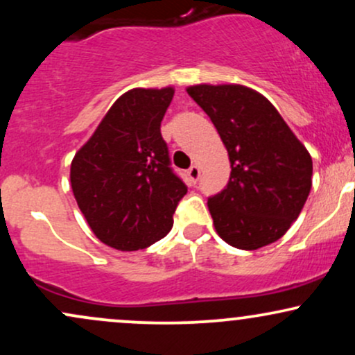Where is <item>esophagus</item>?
Here are the masks:
<instances>
[{
  "label": "esophagus",
  "instance_id": "obj_1",
  "mask_svg": "<svg viewBox=\"0 0 355 355\" xmlns=\"http://www.w3.org/2000/svg\"><path fill=\"white\" fill-rule=\"evenodd\" d=\"M189 178L191 183H197L198 178H200V168H198L197 165H191L190 170H189Z\"/></svg>",
  "mask_w": 355,
  "mask_h": 355
}]
</instances>
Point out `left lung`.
<instances>
[{
  "label": "left lung",
  "mask_w": 355,
  "mask_h": 355,
  "mask_svg": "<svg viewBox=\"0 0 355 355\" xmlns=\"http://www.w3.org/2000/svg\"><path fill=\"white\" fill-rule=\"evenodd\" d=\"M187 93L217 128L230 178L209 198L217 234L242 250L274 243L300 215L312 187V158L274 105L242 85H193Z\"/></svg>",
  "instance_id": "8db88e82"
}]
</instances>
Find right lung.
Listing matches in <instances>:
<instances>
[{"label":"right lung","instance_id":"obj_1","mask_svg":"<svg viewBox=\"0 0 355 355\" xmlns=\"http://www.w3.org/2000/svg\"><path fill=\"white\" fill-rule=\"evenodd\" d=\"M173 93L172 87L123 93L71 162L81 214L93 234L116 250H138L164 239L187 193L160 133Z\"/></svg>","mask_w":355,"mask_h":355}]
</instances>
